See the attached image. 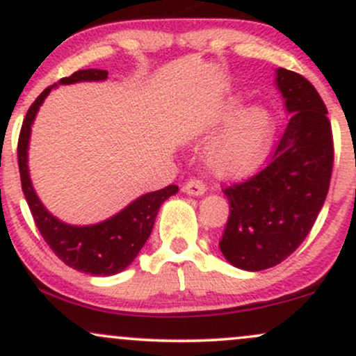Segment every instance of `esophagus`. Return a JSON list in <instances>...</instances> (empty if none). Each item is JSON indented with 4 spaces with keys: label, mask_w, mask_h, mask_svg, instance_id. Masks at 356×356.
I'll return each mask as SVG.
<instances>
[{
    "label": "esophagus",
    "mask_w": 356,
    "mask_h": 356,
    "mask_svg": "<svg viewBox=\"0 0 356 356\" xmlns=\"http://www.w3.org/2000/svg\"><path fill=\"white\" fill-rule=\"evenodd\" d=\"M182 191L189 195H202L206 192V184L199 179H189L186 184H184Z\"/></svg>",
    "instance_id": "1"
}]
</instances>
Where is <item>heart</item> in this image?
I'll list each match as a JSON object with an SVG mask.
<instances>
[{
	"mask_svg": "<svg viewBox=\"0 0 356 356\" xmlns=\"http://www.w3.org/2000/svg\"><path fill=\"white\" fill-rule=\"evenodd\" d=\"M206 150V164L218 177L236 179L263 164L275 136V115L264 105L243 110L238 97L226 100L212 117L211 129L227 125Z\"/></svg>",
	"mask_w": 356,
	"mask_h": 356,
	"instance_id": "obj_1",
	"label": "heart"
}]
</instances>
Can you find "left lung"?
I'll return each instance as SVG.
<instances>
[{
  "label": "left lung",
  "instance_id": "1",
  "mask_svg": "<svg viewBox=\"0 0 356 356\" xmlns=\"http://www.w3.org/2000/svg\"><path fill=\"white\" fill-rule=\"evenodd\" d=\"M291 113L271 162L248 181L224 189L229 218L219 241L239 269L261 271L291 256L320 214L333 170V136L320 93L300 73L276 70Z\"/></svg>",
  "mask_w": 356,
  "mask_h": 356
}]
</instances>
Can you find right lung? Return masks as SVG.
<instances>
[{"instance_id":"1","label":"right lung","mask_w":356,"mask_h":356,"mask_svg":"<svg viewBox=\"0 0 356 356\" xmlns=\"http://www.w3.org/2000/svg\"><path fill=\"white\" fill-rule=\"evenodd\" d=\"M107 70L88 68V70H79L70 76H65L58 83L70 85L76 81H99L107 79ZM55 87L56 83L40 93L38 99L28 108L23 120L18 138V167L23 194L43 239L67 266L92 276L117 275L136 259L138 251L144 248L145 241L152 232L162 202L174 195L179 187L167 186L161 191L140 195L118 214L93 226H72L51 216L47 207L40 202L31 186L30 170H28V144H30L31 125H33L36 112Z\"/></svg>"}]
</instances>
